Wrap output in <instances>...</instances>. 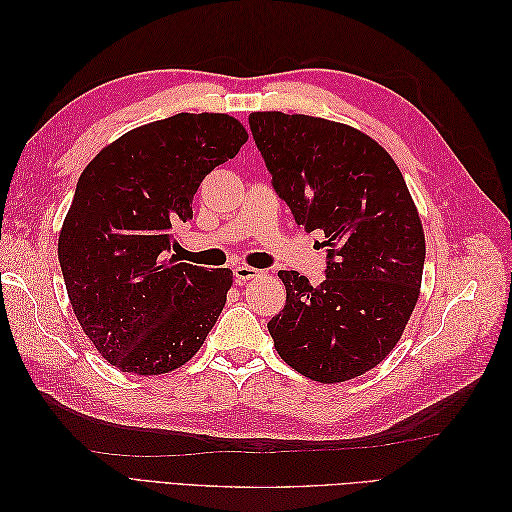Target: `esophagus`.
<instances>
[{
    "label": "esophagus",
    "instance_id": "34e87169",
    "mask_svg": "<svg viewBox=\"0 0 512 512\" xmlns=\"http://www.w3.org/2000/svg\"><path fill=\"white\" fill-rule=\"evenodd\" d=\"M232 275H235V282L237 284H245V282L254 280V277H260L262 271L252 269V267H245V265H239V267H235V271H232Z\"/></svg>",
    "mask_w": 512,
    "mask_h": 512
}]
</instances>
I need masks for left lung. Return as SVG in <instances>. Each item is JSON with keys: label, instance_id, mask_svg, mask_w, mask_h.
Listing matches in <instances>:
<instances>
[{"label": "left lung", "instance_id": "1", "mask_svg": "<svg viewBox=\"0 0 512 512\" xmlns=\"http://www.w3.org/2000/svg\"><path fill=\"white\" fill-rule=\"evenodd\" d=\"M250 130L275 194L327 247L320 286L277 273L275 350L309 380L363 376L395 348L421 290L425 235L408 185L374 138L344 123L271 111L252 113Z\"/></svg>", "mask_w": 512, "mask_h": 512}]
</instances>
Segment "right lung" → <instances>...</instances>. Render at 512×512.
Instances as JSON below:
<instances>
[{
  "label": "right lung",
  "instance_id": "add662e5",
  "mask_svg": "<svg viewBox=\"0 0 512 512\" xmlns=\"http://www.w3.org/2000/svg\"><path fill=\"white\" fill-rule=\"evenodd\" d=\"M247 141L235 117L179 113L117 138L87 164L59 235V265L85 335L121 371L188 363L220 318L230 269L177 262L173 228L198 185Z\"/></svg>",
  "mask_w": 512,
  "mask_h": 512
}]
</instances>
